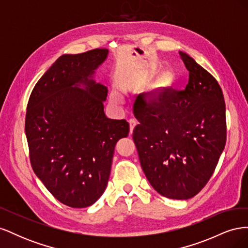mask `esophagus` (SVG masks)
Wrapping results in <instances>:
<instances>
[{
    "label": "esophagus",
    "instance_id": "1",
    "mask_svg": "<svg viewBox=\"0 0 248 248\" xmlns=\"http://www.w3.org/2000/svg\"><path fill=\"white\" fill-rule=\"evenodd\" d=\"M129 133L131 134L132 133V131H133V129H134V127L137 126V121L134 119H130L129 120Z\"/></svg>",
    "mask_w": 248,
    "mask_h": 248
}]
</instances>
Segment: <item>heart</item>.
Returning a JSON list of instances; mask_svg holds the SVG:
<instances>
[{
    "label": "heart",
    "mask_w": 248,
    "mask_h": 248,
    "mask_svg": "<svg viewBox=\"0 0 248 248\" xmlns=\"http://www.w3.org/2000/svg\"><path fill=\"white\" fill-rule=\"evenodd\" d=\"M110 98L114 102H119L120 100H121V96H120L117 92H112L110 94Z\"/></svg>",
    "instance_id": "1"
}]
</instances>
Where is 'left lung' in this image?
Wrapping results in <instances>:
<instances>
[{
    "label": "left lung",
    "mask_w": 248,
    "mask_h": 248,
    "mask_svg": "<svg viewBox=\"0 0 248 248\" xmlns=\"http://www.w3.org/2000/svg\"><path fill=\"white\" fill-rule=\"evenodd\" d=\"M180 56L189 71L185 90L142 93L133 107L140 124L132 139L141 169L153 188L172 200L190 199L204 188L227 139L218 82L189 55Z\"/></svg>",
    "instance_id": "obj_1"
}]
</instances>
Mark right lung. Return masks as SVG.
<instances>
[{"label": "right lung", "mask_w": 248, "mask_h": 248, "mask_svg": "<svg viewBox=\"0 0 248 248\" xmlns=\"http://www.w3.org/2000/svg\"><path fill=\"white\" fill-rule=\"evenodd\" d=\"M108 50L63 55L35 85L26 115L33 170L58 201L93 205L107 188L117 141L128 136L125 120L104 114L108 88L94 80Z\"/></svg>", "instance_id": "obj_1"}]
</instances>
